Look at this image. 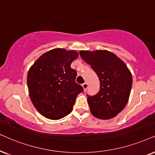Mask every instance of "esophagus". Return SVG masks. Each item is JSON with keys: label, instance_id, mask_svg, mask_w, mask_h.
Instances as JSON below:
<instances>
[{"label": "esophagus", "instance_id": "esophagus-1", "mask_svg": "<svg viewBox=\"0 0 155 155\" xmlns=\"http://www.w3.org/2000/svg\"><path fill=\"white\" fill-rule=\"evenodd\" d=\"M82 87H83L84 91L86 90V89H87V88H88V84L86 83V82H85V83H84L83 84H82Z\"/></svg>", "mask_w": 155, "mask_h": 155}]
</instances>
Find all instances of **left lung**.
<instances>
[{"label":"left lung","instance_id":"8db88e82","mask_svg":"<svg viewBox=\"0 0 155 155\" xmlns=\"http://www.w3.org/2000/svg\"><path fill=\"white\" fill-rule=\"evenodd\" d=\"M81 58L91 65L100 81V91L88 96L91 113L97 118L116 116L126 106L133 84V76L126 64L107 50L80 51Z\"/></svg>","mask_w":155,"mask_h":155}]
</instances>
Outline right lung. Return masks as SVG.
<instances>
[{
	"label": "right lung",
	"mask_w": 155,
	"mask_h": 155,
	"mask_svg": "<svg viewBox=\"0 0 155 155\" xmlns=\"http://www.w3.org/2000/svg\"><path fill=\"white\" fill-rule=\"evenodd\" d=\"M79 54L56 48L37 59L28 73L29 96L37 110L51 120H59L73 110L76 98L84 88L76 83V71L71 68Z\"/></svg>",
	"instance_id": "obj_1"
}]
</instances>
